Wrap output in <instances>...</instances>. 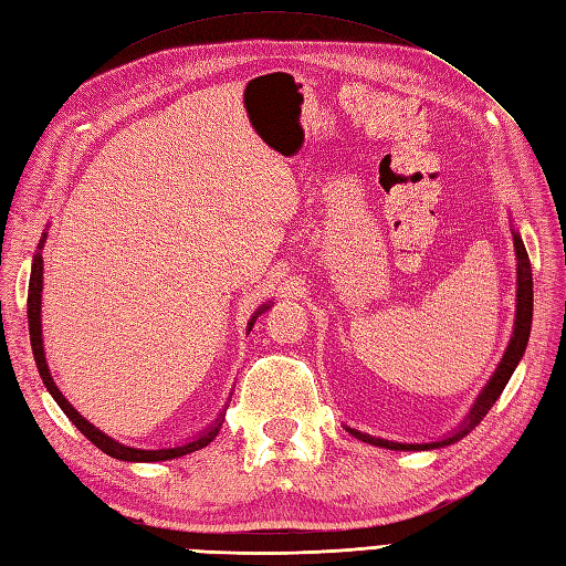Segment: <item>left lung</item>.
I'll return each mask as SVG.
<instances>
[{
  "mask_svg": "<svg viewBox=\"0 0 566 566\" xmlns=\"http://www.w3.org/2000/svg\"><path fill=\"white\" fill-rule=\"evenodd\" d=\"M513 245H515V258H518V292H515V326H513V335L511 343L503 353L501 365L496 367L494 377L489 379V384L484 387V391L479 394V399L474 403L472 411L464 418V423L457 428L452 436L442 438L438 442H394V440H384V438H375L367 436V432H359L355 428H345L350 436H355L357 440L377 444V448H387V450H432V448H444V444H452L457 440H462L464 436H469L482 418L491 411V406L496 403V399L501 396V391L506 389V384L513 375V369L518 367L521 357L525 353L527 338H531V323H533V270H531V260H527L525 245L518 233H513Z\"/></svg>",
  "mask_w": 566,
  "mask_h": 566,
  "instance_id": "obj_1",
  "label": "left lung"
}]
</instances>
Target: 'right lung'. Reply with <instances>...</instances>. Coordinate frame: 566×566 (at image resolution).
I'll use <instances>...</instances> for the list:
<instances>
[{
	"instance_id": "1",
	"label": "right lung",
	"mask_w": 566,
	"mask_h": 566,
	"mask_svg": "<svg viewBox=\"0 0 566 566\" xmlns=\"http://www.w3.org/2000/svg\"><path fill=\"white\" fill-rule=\"evenodd\" d=\"M45 233L39 243V250H35L33 255V264H31V280H29V335H31V350H33V359H35V367L41 371V379L45 384V389L51 391V396L55 399V403L63 408V413L72 420V426H77V430L82 432L84 438L90 442L97 444L102 452H106L114 460H124V462H165V460H175V457H182L189 452H197L201 448H207V444L219 436V430L223 426V413L216 418V423L211 428H207L197 436L195 440H189L185 444H175V448H160V450H140V448H128L124 442H116L114 438L106 436L99 428H94L87 418H82L72 403L65 399L60 389L55 387V381L51 377V369L45 365V353H43V331H41V292H43V243H45ZM264 308H270V304H264L255 311V316L250 318L248 323V333L250 328L255 326V321L260 314H264Z\"/></svg>"
}]
</instances>
